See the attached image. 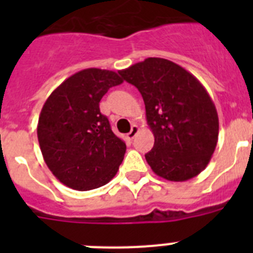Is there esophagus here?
<instances>
[{"label": "esophagus", "mask_w": 253, "mask_h": 253, "mask_svg": "<svg viewBox=\"0 0 253 253\" xmlns=\"http://www.w3.org/2000/svg\"><path fill=\"white\" fill-rule=\"evenodd\" d=\"M138 131H139V128H138V125L137 124H133V125H131L130 131H129V133L126 134V137H128L129 139H133V138L135 137V135H137V134H138Z\"/></svg>", "instance_id": "obj_1"}]
</instances>
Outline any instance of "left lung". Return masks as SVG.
<instances>
[{
  "label": "left lung",
  "mask_w": 253,
  "mask_h": 253,
  "mask_svg": "<svg viewBox=\"0 0 253 253\" xmlns=\"http://www.w3.org/2000/svg\"><path fill=\"white\" fill-rule=\"evenodd\" d=\"M146 105L154 146L146 154L152 171L169 181H186L208 166L215 151V105L198 78L163 58H147L119 71Z\"/></svg>",
  "instance_id": "1"
}]
</instances>
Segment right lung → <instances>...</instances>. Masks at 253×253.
Segmentation results:
<instances>
[{"mask_svg":"<svg viewBox=\"0 0 253 253\" xmlns=\"http://www.w3.org/2000/svg\"><path fill=\"white\" fill-rule=\"evenodd\" d=\"M120 84L114 71L82 69L62 82L42 109L37 129L40 151L51 173L71 189L104 186L119 169L126 146L100 113V101Z\"/></svg>","mask_w":253,"mask_h":253,"instance_id":"add662e5","label":"right lung"}]
</instances>
